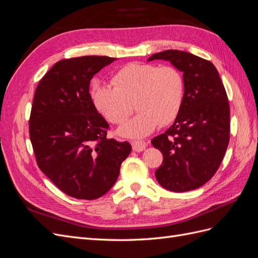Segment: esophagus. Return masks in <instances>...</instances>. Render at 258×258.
<instances>
[{"label": "esophagus", "mask_w": 258, "mask_h": 258, "mask_svg": "<svg viewBox=\"0 0 258 258\" xmlns=\"http://www.w3.org/2000/svg\"><path fill=\"white\" fill-rule=\"evenodd\" d=\"M131 145H132V150L135 152H142L145 150L147 143L145 141H142V140H136V141L131 142Z\"/></svg>", "instance_id": "obj_1"}]
</instances>
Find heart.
Instances as JSON below:
<instances>
[{
  "label": "heart",
  "instance_id": "b5f03b06",
  "mask_svg": "<svg viewBox=\"0 0 258 258\" xmlns=\"http://www.w3.org/2000/svg\"><path fill=\"white\" fill-rule=\"evenodd\" d=\"M113 87L96 84L91 98L98 112L114 124H120L137 108V115L119 129L129 138H142L174 121L185 96L182 72L172 66L129 63L112 77Z\"/></svg>",
  "mask_w": 258,
  "mask_h": 258
}]
</instances>
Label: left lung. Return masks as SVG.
Wrapping results in <instances>:
<instances>
[{
    "instance_id": "1",
    "label": "left lung",
    "mask_w": 258,
    "mask_h": 258,
    "mask_svg": "<svg viewBox=\"0 0 258 258\" xmlns=\"http://www.w3.org/2000/svg\"><path fill=\"white\" fill-rule=\"evenodd\" d=\"M170 61L183 72L181 111L152 144L163 156L155 175L168 190L182 192L206 184L220 167L229 143L230 110L223 82L212 62L181 50L154 53L148 61Z\"/></svg>"
}]
</instances>
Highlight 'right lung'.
Returning a JSON list of instances; mask_svg holds the SVG:
<instances>
[{"instance_id":"right-lung-1","label":"right lung","mask_w":258,"mask_h":258,"mask_svg":"<svg viewBox=\"0 0 258 258\" xmlns=\"http://www.w3.org/2000/svg\"><path fill=\"white\" fill-rule=\"evenodd\" d=\"M115 58L62 59L38 83L29 119L37 166L60 190L93 200L112 188L131 145L107 139L110 124L98 113L89 84Z\"/></svg>"}]
</instances>
